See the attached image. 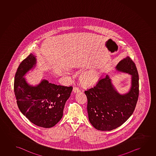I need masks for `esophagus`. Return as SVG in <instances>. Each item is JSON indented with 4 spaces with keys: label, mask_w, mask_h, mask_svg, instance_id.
<instances>
[{
    "label": "esophagus",
    "mask_w": 156,
    "mask_h": 156,
    "mask_svg": "<svg viewBox=\"0 0 156 156\" xmlns=\"http://www.w3.org/2000/svg\"><path fill=\"white\" fill-rule=\"evenodd\" d=\"M73 91L74 92V93H77V92H80V90L78 87H74L73 88Z\"/></svg>",
    "instance_id": "esophagus-1"
}]
</instances>
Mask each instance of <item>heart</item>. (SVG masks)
<instances>
[{"instance_id": "heart-1", "label": "heart", "mask_w": 156, "mask_h": 156, "mask_svg": "<svg viewBox=\"0 0 156 156\" xmlns=\"http://www.w3.org/2000/svg\"><path fill=\"white\" fill-rule=\"evenodd\" d=\"M97 78V74L95 73H87L83 75V78L85 81L88 84H93L96 82Z\"/></svg>"}]
</instances>
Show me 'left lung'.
<instances>
[{"label":"left lung","instance_id":"1","mask_svg":"<svg viewBox=\"0 0 156 156\" xmlns=\"http://www.w3.org/2000/svg\"><path fill=\"white\" fill-rule=\"evenodd\" d=\"M116 69L132 75L131 87L127 94H119L108 75L85 91L89 121L101 131H111L124 124L133 113L138 101L139 76L134 62L127 57L119 62Z\"/></svg>","mask_w":156,"mask_h":156}]
</instances>
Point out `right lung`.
Returning <instances> with one entry per match:
<instances>
[{
  "label": "right lung",
  "instance_id": "obj_1",
  "mask_svg": "<svg viewBox=\"0 0 156 156\" xmlns=\"http://www.w3.org/2000/svg\"><path fill=\"white\" fill-rule=\"evenodd\" d=\"M36 64V56L31 53L18 66L14 82L17 105L33 124L50 128L62 119L65 103L73 87L50 83L45 79L35 87L30 85L23 77Z\"/></svg>",
  "mask_w": 156,
  "mask_h": 156
}]
</instances>
